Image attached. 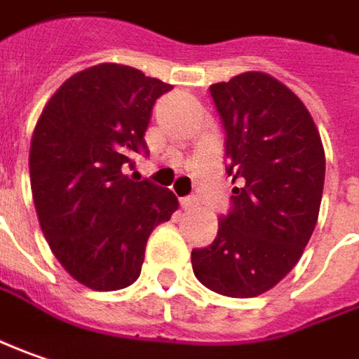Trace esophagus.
<instances>
[{
	"label": "esophagus",
	"mask_w": 359,
	"mask_h": 359,
	"mask_svg": "<svg viewBox=\"0 0 359 359\" xmlns=\"http://www.w3.org/2000/svg\"><path fill=\"white\" fill-rule=\"evenodd\" d=\"M180 207L184 210H191L196 207V198L195 196H182L180 198Z\"/></svg>",
	"instance_id": "34e87169"
}]
</instances>
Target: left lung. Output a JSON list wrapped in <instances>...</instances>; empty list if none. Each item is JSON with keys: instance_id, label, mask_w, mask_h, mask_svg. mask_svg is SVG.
I'll return each mask as SVG.
<instances>
[{"instance_id": "1", "label": "left lung", "mask_w": 359, "mask_h": 359, "mask_svg": "<svg viewBox=\"0 0 359 359\" xmlns=\"http://www.w3.org/2000/svg\"><path fill=\"white\" fill-rule=\"evenodd\" d=\"M209 90L225 170L239 187L215 241L193 249V271L215 293L255 297L295 267L316 229L325 152L304 102L269 74L245 72Z\"/></svg>"}]
</instances>
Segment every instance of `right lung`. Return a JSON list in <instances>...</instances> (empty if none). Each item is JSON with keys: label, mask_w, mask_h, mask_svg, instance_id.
Returning <instances> with one entry per match:
<instances>
[{"label": "right lung", "mask_w": 359, "mask_h": 359, "mask_svg": "<svg viewBox=\"0 0 359 359\" xmlns=\"http://www.w3.org/2000/svg\"><path fill=\"white\" fill-rule=\"evenodd\" d=\"M168 90L130 66H92L57 88L36 124L29 179L39 225L86 287L133 285L152 229L179 207L168 189L126 175L134 154H149L150 112Z\"/></svg>", "instance_id": "1"}]
</instances>
